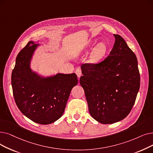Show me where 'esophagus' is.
Returning <instances> with one entry per match:
<instances>
[{"instance_id": "esophagus-1", "label": "esophagus", "mask_w": 153, "mask_h": 153, "mask_svg": "<svg viewBox=\"0 0 153 153\" xmlns=\"http://www.w3.org/2000/svg\"><path fill=\"white\" fill-rule=\"evenodd\" d=\"M76 74H77L78 78H80V77L82 75V71H81V69H79V68L77 69L76 71Z\"/></svg>"}]
</instances>
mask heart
Returning a JSON list of instances; mask_svg holds the SVG:
<instances>
[{
	"label": "heart",
	"instance_id": "heart-1",
	"mask_svg": "<svg viewBox=\"0 0 153 153\" xmlns=\"http://www.w3.org/2000/svg\"><path fill=\"white\" fill-rule=\"evenodd\" d=\"M105 46L104 44H99L96 49H94V52H93V58L97 59L100 57L105 52Z\"/></svg>",
	"mask_w": 153,
	"mask_h": 153
}]
</instances>
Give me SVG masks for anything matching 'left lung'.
<instances>
[{
	"instance_id": "left-lung-1",
	"label": "left lung",
	"mask_w": 153,
	"mask_h": 153,
	"mask_svg": "<svg viewBox=\"0 0 153 153\" xmlns=\"http://www.w3.org/2000/svg\"><path fill=\"white\" fill-rule=\"evenodd\" d=\"M109 55L96 64L81 65L83 88L89 111L102 124L121 121L131 112L140 87V74L134 53L124 39L114 34Z\"/></svg>"
}]
</instances>
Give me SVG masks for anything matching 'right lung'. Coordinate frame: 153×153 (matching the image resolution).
Here are the masks:
<instances>
[{"mask_svg":"<svg viewBox=\"0 0 153 153\" xmlns=\"http://www.w3.org/2000/svg\"><path fill=\"white\" fill-rule=\"evenodd\" d=\"M38 45L29 41L18 54L11 76L13 96L24 116L38 124H49L62 116L78 79L75 73L43 77L33 72L30 63Z\"/></svg>","mask_w":153,"mask_h":153,"instance_id":"right-lung-1","label":"right lung"}]
</instances>
